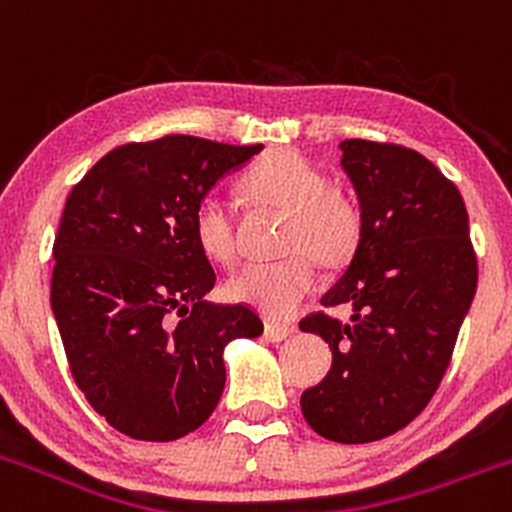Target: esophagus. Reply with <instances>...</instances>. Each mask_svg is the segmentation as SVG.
<instances>
[{"instance_id": "34e87169", "label": "esophagus", "mask_w": 512, "mask_h": 512, "mask_svg": "<svg viewBox=\"0 0 512 512\" xmlns=\"http://www.w3.org/2000/svg\"><path fill=\"white\" fill-rule=\"evenodd\" d=\"M293 333H296V326H288V323H276V321L266 323V338L273 343L286 341V338L293 336Z\"/></svg>"}]
</instances>
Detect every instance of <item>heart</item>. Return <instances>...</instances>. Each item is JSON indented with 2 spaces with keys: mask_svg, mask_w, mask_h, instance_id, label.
<instances>
[{
  "mask_svg": "<svg viewBox=\"0 0 512 512\" xmlns=\"http://www.w3.org/2000/svg\"><path fill=\"white\" fill-rule=\"evenodd\" d=\"M239 191L254 206L286 211L281 261L249 263L229 281L234 301L268 318H286L316 288V263L343 266L361 241V211L341 191L331 189L321 169L293 151H273L241 174ZM196 246L216 263L236 256L234 211L219 196H206L191 216ZM297 251L293 252L292 249Z\"/></svg>",
  "mask_w": 512,
  "mask_h": 512,
  "instance_id": "heart-1",
  "label": "heart"
}]
</instances>
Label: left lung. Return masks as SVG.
<instances>
[{
    "label": "left lung",
    "mask_w": 512,
    "mask_h": 512,
    "mask_svg": "<svg viewBox=\"0 0 512 512\" xmlns=\"http://www.w3.org/2000/svg\"><path fill=\"white\" fill-rule=\"evenodd\" d=\"M361 206V241L301 331L331 346L328 376L301 396L306 423L336 443H371L406 428L433 398L473 303L478 263L460 191L418 151L341 141Z\"/></svg>",
    "instance_id": "left-lung-1"
}]
</instances>
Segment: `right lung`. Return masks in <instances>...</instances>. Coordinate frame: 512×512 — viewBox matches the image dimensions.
<instances>
[{
	"instance_id": "obj_1",
	"label": "right lung",
	"mask_w": 512,
	"mask_h": 512,
	"mask_svg": "<svg viewBox=\"0 0 512 512\" xmlns=\"http://www.w3.org/2000/svg\"><path fill=\"white\" fill-rule=\"evenodd\" d=\"M261 149L184 134L124 144L69 194L52 313L86 401L129 438L204 426L224 393V348L263 333L249 306L206 298L216 273L191 229L196 204Z\"/></svg>"
}]
</instances>
